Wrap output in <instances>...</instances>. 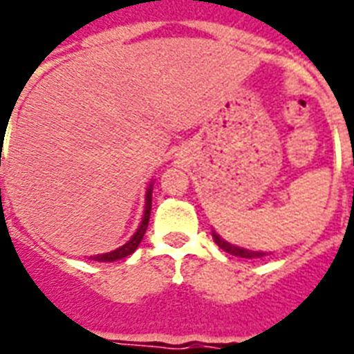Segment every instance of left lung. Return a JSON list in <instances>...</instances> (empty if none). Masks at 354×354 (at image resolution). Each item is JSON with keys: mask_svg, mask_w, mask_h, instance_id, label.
Listing matches in <instances>:
<instances>
[{"mask_svg": "<svg viewBox=\"0 0 354 354\" xmlns=\"http://www.w3.org/2000/svg\"><path fill=\"white\" fill-rule=\"evenodd\" d=\"M213 241L218 244V246L224 250V252L232 253V255H236V257H244V259H255V257H263V255H266V253H261V252H252V250H244V248H236V246H232L230 242L222 241L221 236L216 235L215 232H213Z\"/></svg>", "mask_w": 354, "mask_h": 354, "instance_id": "left-lung-1", "label": "left lung"}]
</instances>
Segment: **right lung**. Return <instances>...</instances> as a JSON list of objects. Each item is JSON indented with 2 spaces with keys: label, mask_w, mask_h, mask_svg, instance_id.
<instances>
[{
  "label": "right lung",
  "mask_w": 354,
  "mask_h": 354,
  "mask_svg": "<svg viewBox=\"0 0 354 354\" xmlns=\"http://www.w3.org/2000/svg\"><path fill=\"white\" fill-rule=\"evenodd\" d=\"M150 207H152V189H149V193H147V205H145L143 221H141V226L138 227L136 235H133L132 239H130V241L124 244V246L118 248V250H113V252H110V253H102V255H97V257H91V259H93V261H101V263H112V261H118V259L128 257L130 253L136 252V248L139 246V242H141L145 232H147V226H149Z\"/></svg>",
  "instance_id": "1"
}]
</instances>
